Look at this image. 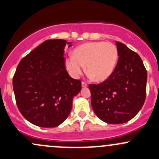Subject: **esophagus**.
<instances>
[{
	"instance_id": "esophagus-1",
	"label": "esophagus",
	"mask_w": 159,
	"mask_h": 159,
	"mask_svg": "<svg viewBox=\"0 0 159 159\" xmlns=\"http://www.w3.org/2000/svg\"><path fill=\"white\" fill-rule=\"evenodd\" d=\"M81 87L86 88V87H88V84H86L85 82H84V81H82V82H81Z\"/></svg>"
}]
</instances>
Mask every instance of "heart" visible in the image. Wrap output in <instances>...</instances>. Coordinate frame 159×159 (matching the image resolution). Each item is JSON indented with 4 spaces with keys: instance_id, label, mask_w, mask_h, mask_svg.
Returning a JSON list of instances; mask_svg holds the SVG:
<instances>
[{
    "instance_id": "1",
    "label": "heart",
    "mask_w": 159,
    "mask_h": 159,
    "mask_svg": "<svg viewBox=\"0 0 159 159\" xmlns=\"http://www.w3.org/2000/svg\"><path fill=\"white\" fill-rule=\"evenodd\" d=\"M118 61V51L112 43L92 41L75 48L73 55L65 59V67L70 76L77 78L86 65V71L97 82H103L111 76Z\"/></svg>"
}]
</instances>
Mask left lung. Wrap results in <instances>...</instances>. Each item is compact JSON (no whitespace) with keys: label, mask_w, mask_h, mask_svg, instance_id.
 Segmentation results:
<instances>
[{"label":"left lung","mask_w":159,"mask_h":159,"mask_svg":"<svg viewBox=\"0 0 159 159\" xmlns=\"http://www.w3.org/2000/svg\"><path fill=\"white\" fill-rule=\"evenodd\" d=\"M117 66L111 76L98 84H89L93 111L108 124H122L134 118L146 96L147 71L142 58L125 44L115 41Z\"/></svg>","instance_id":"obj_1"}]
</instances>
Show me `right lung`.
<instances>
[{
	"instance_id": "right-lung-1",
	"label": "right lung",
	"mask_w": 159,
	"mask_h": 159,
	"mask_svg": "<svg viewBox=\"0 0 159 159\" xmlns=\"http://www.w3.org/2000/svg\"><path fill=\"white\" fill-rule=\"evenodd\" d=\"M65 40L44 41L20 61L13 78L16 103L21 115L37 126L54 128L65 121L73 98L81 90L79 80L65 69Z\"/></svg>"
}]
</instances>
